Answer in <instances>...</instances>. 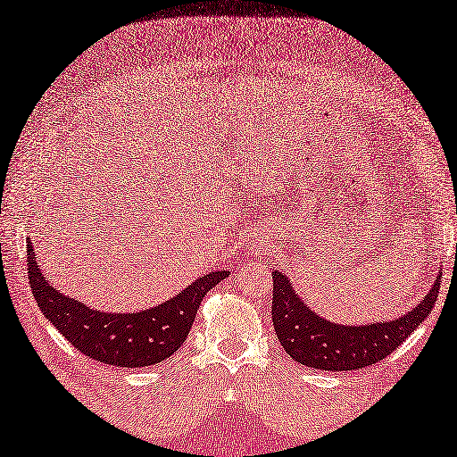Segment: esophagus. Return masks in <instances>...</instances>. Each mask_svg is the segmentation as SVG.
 Segmentation results:
<instances>
[{
	"label": "esophagus",
	"mask_w": 457,
	"mask_h": 457,
	"mask_svg": "<svg viewBox=\"0 0 457 457\" xmlns=\"http://www.w3.org/2000/svg\"><path fill=\"white\" fill-rule=\"evenodd\" d=\"M251 237H253V238H261V237H259V233H257V230H254V233H251Z\"/></svg>",
	"instance_id": "34e87169"
}]
</instances>
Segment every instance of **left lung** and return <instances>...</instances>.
Listing matches in <instances>:
<instances>
[{
    "mask_svg": "<svg viewBox=\"0 0 457 457\" xmlns=\"http://www.w3.org/2000/svg\"><path fill=\"white\" fill-rule=\"evenodd\" d=\"M442 273L418 305L391 321L341 325L317 315L285 273L273 270V325L287 355L323 371H355L381 361L429 317Z\"/></svg>",
    "mask_w": 457,
    "mask_h": 457,
    "instance_id": "8db88e82",
    "label": "left lung"
}]
</instances>
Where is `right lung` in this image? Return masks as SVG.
<instances>
[{
	"instance_id": "add662e5",
	"label": "right lung",
	"mask_w": 457,
	"mask_h": 457,
	"mask_svg": "<svg viewBox=\"0 0 457 457\" xmlns=\"http://www.w3.org/2000/svg\"><path fill=\"white\" fill-rule=\"evenodd\" d=\"M26 249L31 293L44 317L86 357L116 367L156 365L179 351L204 295L228 277V270H212L156 307L136 313H110L86 307L54 289L39 270L29 238Z\"/></svg>"
}]
</instances>
